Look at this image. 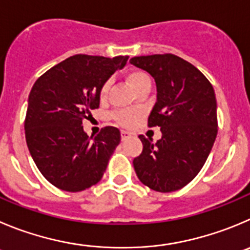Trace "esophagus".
I'll use <instances>...</instances> for the list:
<instances>
[{
  "instance_id": "esophagus-1",
  "label": "esophagus",
  "mask_w": 250,
  "mask_h": 250,
  "mask_svg": "<svg viewBox=\"0 0 250 250\" xmlns=\"http://www.w3.org/2000/svg\"><path fill=\"white\" fill-rule=\"evenodd\" d=\"M132 137V133L128 132V130H122L121 132V138H122V141H125V139L130 138Z\"/></svg>"
}]
</instances>
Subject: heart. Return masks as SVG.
I'll return each instance as SVG.
<instances>
[{
	"label": "heart",
	"instance_id": "b5f03b06",
	"mask_svg": "<svg viewBox=\"0 0 250 250\" xmlns=\"http://www.w3.org/2000/svg\"><path fill=\"white\" fill-rule=\"evenodd\" d=\"M127 80L128 83H129V85L132 86L136 91H138L139 88L143 87L144 85H148V83H151L150 78H149V75L146 71H143V70H137V69H133L128 72ZM109 85H111L109 81H106V83L102 85L101 90H100V97H101V100L106 99L107 93H108V90H109ZM113 117L118 125H123V127H132V125H134L137 122H138L139 113L134 111L118 112V113L114 114Z\"/></svg>",
	"mask_w": 250,
	"mask_h": 250
}]
</instances>
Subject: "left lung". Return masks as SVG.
Wrapping results in <instances>:
<instances>
[{
  "instance_id": "obj_1",
  "label": "left lung",
  "mask_w": 250,
  "mask_h": 250,
  "mask_svg": "<svg viewBox=\"0 0 250 250\" xmlns=\"http://www.w3.org/2000/svg\"><path fill=\"white\" fill-rule=\"evenodd\" d=\"M130 64L149 72L157 83V102L149 127L162 138L139 136L143 151L133 167L139 180L158 192L183 188L206 163L217 136V102L211 83L197 67L174 54L134 57Z\"/></svg>"
}]
</instances>
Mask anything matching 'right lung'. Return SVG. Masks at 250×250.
Listing matches in <instances>:
<instances>
[{
    "label": "right lung",
    "instance_id": "add662e5",
    "mask_svg": "<svg viewBox=\"0 0 250 250\" xmlns=\"http://www.w3.org/2000/svg\"><path fill=\"white\" fill-rule=\"evenodd\" d=\"M127 60L78 54L34 83L28 97L25 141L39 171L55 188L79 192L101 180L121 142L120 129L108 125L92 138L83 132V121L99 108L102 85Z\"/></svg>",
    "mask_w": 250,
    "mask_h": 250
}]
</instances>
